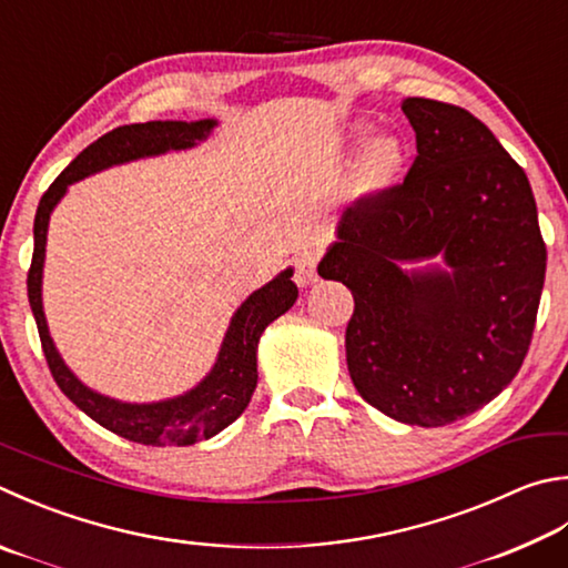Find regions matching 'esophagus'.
Wrapping results in <instances>:
<instances>
[{"instance_id":"esophagus-1","label":"esophagus","mask_w":568,"mask_h":568,"mask_svg":"<svg viewBox=\"0 0 568 568\" xmlns=\"http://www.w3.org/2000/svg\"><path fill=\"white\" fill-rule=\"evenodd\" d=\"M317 253L305 251L295 257V283L301 287H307L317 283Z\"/></svg>"}]
</instances>
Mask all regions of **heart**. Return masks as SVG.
Segmentation results:
<instances>
[{"mask_svg": "<svg viewBox=\"0 0 568 568\" xmlns=\"http://www.w3.org/2000/svg\"><path fill=\"white\" fill-rule=\"evenodd\" d=\"M365 126L355 129V136H365ZM402 161V153L397 141L389 136H377L365 146L363 159H359V171L369 183H385L392 179V173L397 171Z\"/></svg>", "mask_w": 568, "mask_h": 568, "instance_id": "heart-1", "label": "heart"}]
</instances>
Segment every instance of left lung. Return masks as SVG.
Returning a JSON list of instances; mask_svg holds the SVG:
<instances>
[{
  "instance_id": "obj_1",
  "label": "left lung",
  "mask_w": 568,
  "mask_h": 568,
  "mask_svg": "<svg viewBox=\"0 0 568 568\" xmlns=\"http://www.w3.org/2000/svg\"><path fill=\"white\" fill-rule=\"evenodd\" d=\"M402 111L415 163L343 211L317 273L353 291L345 355L359 397L405 425L442 427L519 373L546 245L527 173L477 116L417 97Z\"/></svg>"
}]
</instances>
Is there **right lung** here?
<instances>
[{
    "instance_id": "add662e5",
    "label": "right lung",
    "mask_w": 568,
    "mask_h": 568,
    "mask_svg": "<svg viewBox=\"0 0 568 568\" xmlns=\"http://www.w3.org/2000/svg\"><path fill=\"white\" fill-rule=\"evenodd\" d=\"M219 126L215 119L201 121H146L119 126L87 146L61 171V176L41 195L34 219V255L29 267L27 291L29 305L39 327L41 347L59 389L101 427L129 442L149 447H185L211 439L243 415L257 385V343L265 327L281 317L297 301L293 267L277 273L271 283L253 291L233 313L231 325L219 349V357L199 385L179 397L159 402H121L87 387L61 359L49 335L44 303H41V277H44L47 231L51 211L64 199L69 185L121 163L161 156L169 151L199 146Z\"/></svg>"
}]
</instances>
